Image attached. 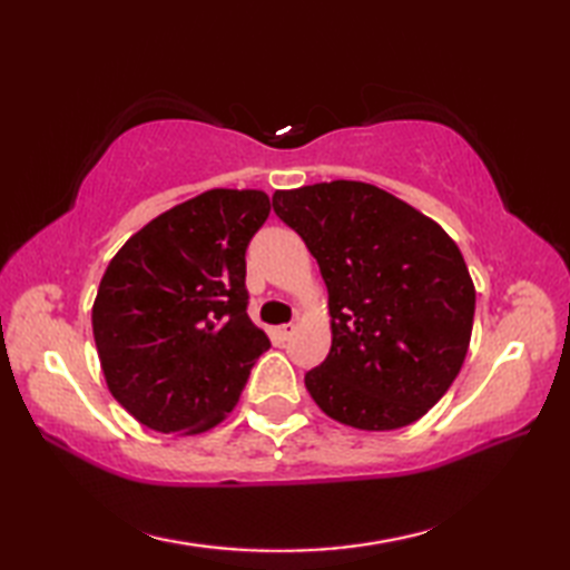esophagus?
Returning a JSON list of instances; mask_svg holds the SVG:
<instances>
[{"mask_svg": "<svg viewBox=\"0 0 570 570\" xmlns=\"http://www.w3.org/2000/svg\"><path fill=\"white\" fill-rule=\"evenodd\" d=\"M296 333V325L294 323H284V325H276L274 328V337L278 343H284V341H288V337H292Z\"/></svg>", "mask_w": 570, "mask_h": 570, "instance_id": "1", "label": "esophagus"}]
</instances>
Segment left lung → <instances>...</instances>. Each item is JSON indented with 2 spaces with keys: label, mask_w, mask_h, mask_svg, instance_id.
Instances as JSON below:
<instances>
[{
  "label": "left lung",
  "mask_w": 570,
  "mask_h": 570,
  "mask_svg": "<svg viewBox=\"0 0 570 570\" xmlns=\"http://www.w3.org/2000/svg\"><path fill=\"white\" fill-rule=\"evenodd\" d=\"M328 286L331 353L306 372L323 414L360 431L419 421L463 367L475 284L445 229L362 180L274 193Z\"/></svg>",
  "instance_id": "left-lung-1"
}]
</instances>
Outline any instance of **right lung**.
<instances>
[{
    "mask_svg": "<svg viewBox=\"0 0 570 570\" xmlns=\"http://www.w3.org/2000/svg\"><path fill=\"white\" fill-rule=\"evenodd\" d=\"M269 210L264 190H205L154 217L107 264L95 345L107 390L147 429H215L269 350L245 288V252Z\"/></svg>",
    "mask_w": 570,
    "mask_h": 570,
    "instance_id": "add662e5",
    "label": "right lung"
}]
</instances>
